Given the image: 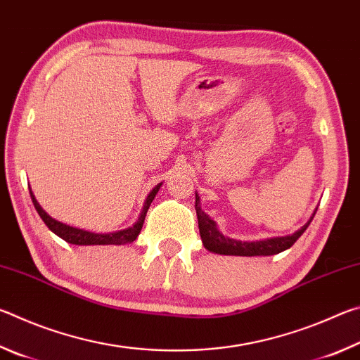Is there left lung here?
<instances>
[{"mask_svg": "<svg viewBox=\"0 0 360 360\" xmlns=\"http://www.w3.org/2000/svg\"><path fill=\"white\" fill-rule=\"evenodd\" d=\"M195 211H197L198 229L203 240V246L208 251L224 255H246V257H252V255H275L285 251V249H289L300 238L303 231L308 229L309 222L313 221V219H309V222L304 224L300 230L288 236H276V238H266L262 241H238L227 238V236H224L217 230L214 221H211L208 214H205L202 208H200L198 195H195Z\"/></svg>", "mask_w": 360, "mask_h": 360, "instance_id": "8db88e82", "label": "left lung"}]
</instances>
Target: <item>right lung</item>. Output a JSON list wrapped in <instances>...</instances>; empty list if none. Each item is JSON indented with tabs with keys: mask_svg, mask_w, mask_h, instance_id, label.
I'll use <instances>...</instances> for the list:
<instances>
[{
	"mask_svg": "<svg viewBox=\"0 0 360 360\" xmlns=\"http://www.w3.org/2000/svg\"><path fill=\"white\" fill-rule=\"evenodd\" d=\"M160 186H162V182L152 188V192L149 193L148 200H146L143 212H141V216H139L138 222L133 225V227H129V229L120 230V231H114V233H92V231L81 230V229H76V227H70V225L58 222V221H56V219H52L44 210L41 208L39 203L36 202L34 195L32 192H30V195H32L34 208H36V211H38V214L41 216L42 221H44V224L53 231V233L58 235L60 238L65 240L66 243H71V245H79V246L125 245V243H133L136 240V236L139 235V231H141V229H143V224H144L146 214H148L149 206L152 203V200H154V197L157 195L158 188H160Z\"/></svg>",
	"mask_w": 360,
	"mask_h": 360,
	"instance_id": "1",
	"label": "right lung"
}]
</instances>
